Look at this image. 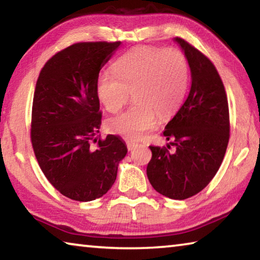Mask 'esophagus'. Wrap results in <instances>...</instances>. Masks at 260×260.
<instances>
[{
  "label": "esophagus",
  "instance_id": "esophagus-1",
  "mask_svg": "<svg viewBox=\"0 0 260 260\" xmlns=\"http://www.w3.org/2000/svg\"><path fill=\"white\" fill-rule=\"evenodd\" d=\"M126 146H127V149H128V150H133V149L138 146V143L136 142H134V141H126Z\"/></svg>",
  "mask_w": 260,
  "mask_h": 260
}]
</instances>
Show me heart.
<instances>
[{
	"label": "heart",
	"mask_w": 260,
	"mask_h": 260,
	"mask_svg": "<svg viewBox=\"0 0 260 260\" xmlns=\"http://www.w3.org/2000/svg\"><path fill=\"white\" fill-rule=\"evenodd\" d=\"M114 73L100 74L98 95L109 112L117 113L132 94L135 103L108 121L110 131L129 139H140L151 131L158 116L160 119L174 116L187 93L189 65L178 49L139 47L114 64Z\"/></svg>",
	"instance_id": "b5f03b06"
}]
</instances>
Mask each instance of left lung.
Returning <instances> with one entry per match:
<instances>
[{
  "instance_id": "obj_1",
  "label": "left lung",
  "mask_w": 260,
  "mask_h": 260,
  "mask_svg": "<svg viewBox=\"0 0 260 260\" xmlns=\"http://www.w3.org/2000/svg\"><path fill=\"white\" fill-rule=\"evenodd\" d=\"M187 57L191 86L186 101L162 132L171 146H150L147 175L155 190L186 200L208 186L217 174L230 141V109L225 87L208 56L175 38Z\"/></svg>"
}]
</instances>
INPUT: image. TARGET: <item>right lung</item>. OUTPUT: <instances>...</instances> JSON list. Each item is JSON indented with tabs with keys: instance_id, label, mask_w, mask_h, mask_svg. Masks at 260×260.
<instances>
[{
	"instance_id": "obj_1",
	"label": "right lung",
	"mask_w": 260,
	"mask_h": 260,
	"mask_svg": "<svg viewBox=\"0 0 260 260\" xmlns=\"http://www.w3.org/2000/svg\"><path fill=\"white\" fill-rule=\"evenodd\" d=\"M120 43H73L47 60L35 85L30 120L34 155L48 181L73 201L89 202L107 193L127 153L116 135L96 139L102 119L100 71Z\"/></svg>"
}]
</instances>
